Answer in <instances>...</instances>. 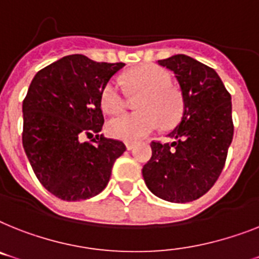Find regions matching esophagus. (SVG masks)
<instances>
[{
	"mask_svg": "<svg viewBox=\"0 0 259 259\" xmlns=\"http://www.w3.org/2000/svg\"><path fill=\"white\" fill-rule=\"evenodd\" d=\"M125 147H127V149H128V151H132V149H134L135 147H136V143L128 142V143H125Z\"/></svg>",
	"mask_w": 259,
	"mask_h": 259,
	"instance_id": "esophagus-1",
	"label": "esophagus"
}]
</instances>
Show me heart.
<instances>
[{
    "mask_svg": "<svg viewBox=\"0 0 259 259\" xmlns=\"http://www.w3.org/2000/svg\"><path fill=\"white\" fill-rule=\"evenodd\" d=\"M128 82L132 93L143 95L139 100L140 112L125 114L110 120L108 134L124 142H138L161 125L170 127L180 120L184 111L183 96L172 87V76L159 66H142L130 72ZM104 112L116 115L124 110L125 98L120 82L111 79L100 94Z\"/></svg>",
    "mask_w": 259,
    "mask_h": 259,
    "instance_id": "1",
    "label": "heart"
}]
</instances>
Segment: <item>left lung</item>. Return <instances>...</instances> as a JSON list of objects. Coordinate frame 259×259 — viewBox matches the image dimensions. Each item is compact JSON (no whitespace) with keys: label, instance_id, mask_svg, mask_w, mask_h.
Wrapping results in <instances>:
<instances>
[{"label":"left lung","instance_id":"1","mask_svg":"<svg viewBox=\"0 0 259 259\" xmlns=\"http://www.w3.org/2000/svg\"><path fill=\"white\" fill-rule=\"evenodd\" d=\"M183 94L180 123L168 136L173 143H151L152 157L143 166L145 185L169 202H191L217 181L233 140L232 96L219 74L184 54L161 59Z\"/></svg>","mask_w":259,"mask_h":259}]
</instances>
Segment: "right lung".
Returning <instances> with one entry per match:
<instances>
[{"instance_id": "right-lung-1", "label": "right lung", "mask_w": 259, "mask_h": 259, "mask_svg": "<svg viewBox=\"0 0 259 259\" xmlns=\"http://www.w3.org/2000/svg\"><path fill=\"white\" fill-rule=\"evenodd\" d=\"M123 66L72 54L39 70L30 83L22 103L23 149L39 183L55 197L79 201L99 194L124 153V143L99 134L100 94Z\"/></svg>"}]
</instances>
